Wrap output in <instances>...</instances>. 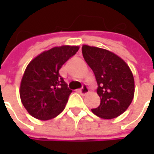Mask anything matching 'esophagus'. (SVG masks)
<instances>
[{
  "label": "esophagus",
  "instance_id": "obj_1",
  "mask_svg": "<svg viewBox=\"0 0 154 154\" xmlns=\"http://www.w3.org/2000/svg\"><path fill=\"white\" fill-rule=\"evenodd\" d=\"M78 92L81 94H86L88 92H89V88H88V86L87 85H84L79 90H78Z\"/></svg>",
  "mask_w": 154,
  "mask_h": 154
}]
</instances>
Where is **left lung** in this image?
Wrapping results in <instances>:
<instances>
[{
	"label": "left lung",
	"mask_w": 154,
	"mask_h": 154,
	"mask_svg": "<svg viewBox=\"0 0 154 154\" xmlns=\"http://www.w3.org/2000/svg\"><path fill=\"white\" fill-rule=\"evenodd\" d=\"M82 53L97 82L100 105L92 111L105 119L121 115L132 103L135 94L133 74L127 63L107 50L83 45Z\"/></svg>",
	"instance_id": "obj_1"
}]
</instances>
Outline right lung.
Instances as JSON below:
<instances>
[{"label": "right lung", "instance_id": "right-lung-1", "mask_svg": "<svg viewBox=\"0 0 154 154\" xmlns=\"http://www.w3.org/2000/svg\"><path fill=\"white\" fill-rule=\"evenodd\" d=\"M78 49V46L69 45L54 47L42 52L28 64L19 94L24 107L31 116L47 120L64 109L72 91L59 71Z\"/></svg>", "mask_w": 154, "mask_h": 154}]
</instances>
